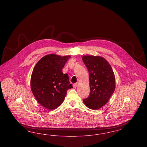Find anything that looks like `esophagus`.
Returning a JSON list of instances; mask_svg holds the SVG:
<instances>
[{"label": "esophagus", "mask_w": 147, "mask_h": 147, "mask_svg": "<svg viewBox=\"0 0 147 147\" xmlns=\"http://www.w3.org/2000/svg\"><path fill=\"white\" fill-rule=\"evenodd\" d=\"M77 85H78L77 83H74V84H73V88H76L77 87Z\"/></svg>", "instance_id": "obj_1"}]
</instances>
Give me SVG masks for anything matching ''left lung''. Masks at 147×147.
<instances>
[{
	"instance_id": "obj_1",
	"label": "left lung",
	"mask_w": 147,
	"mask_h": 147,
	"mask_svg": "<svg viewBox=\"0 0 147 147\" xmlns=\"http://www.w3.org/2000/svg\"><path fill=\"white\" fill-rule=\"evenodd\" d=\"M89 73L90 95L83 99L85 105L92 110L105 105L115 89V78L111 66L104 58L84 56L82 58Z\"/></svg>"
}]
</instances>
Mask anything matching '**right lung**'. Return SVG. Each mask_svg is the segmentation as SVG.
Returning <instances> with one entry per match:
<instances>
[{"mask_svg": "<svg viewBox=\"0 0 147 147\" xmlns=\"http://www.w3.org/2000/svg\"><path fill=\"white\" fill-rule=\"evenodd\" d=\"M70 57L51 54L37 63L31 78V88L38 102L44 107L53 110L63 102L67 91L73 88L69 77L63 69Z\"/></svg>", "mask_w": 147, "mask_h": 147, "instance_id": "obj_1", "label": "right lung"}]
</instances>
